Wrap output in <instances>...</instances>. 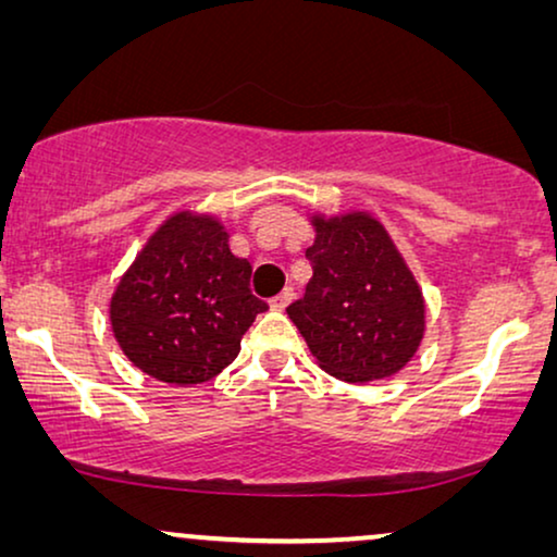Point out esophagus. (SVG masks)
<instances>
[{
	"instance_id": "34e87169",
	"label": "esophagus",
	"mask_w": 557,
	"mask_h": 557,
	"mask_svg": "<svg viewBox=\"0 0 557 557\" xmlns=\"http://www.w3.org/2000/svg\"><path fill=\"white\" fill-rule=\"evenodd\" d=\"M292 301H294V288H284V292L276 294V296H273V299H271V309L284 311Z\"/></svg>"
}]
</instances>
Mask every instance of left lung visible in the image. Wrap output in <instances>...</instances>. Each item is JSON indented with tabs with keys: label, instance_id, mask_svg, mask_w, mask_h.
I'll use <instances>...</instances> for the list:
<instances>
[{
	"label": "left lung",
	"instance_id": "8db88e82",
	"mask_svg": "<svg viewBox=\"0 0 557 557\" xmlns=\"http://www.w3.org/2000/svg\"><path fill=\"white\" fill-rule=\"evenodd\" d=\"M307 294L286 309L324 372L345 383L393 377L421 347L425 299L385 225L368 210L311 212Z\"/></svg>",
	"mask_w": 557,
	"mask_h": 557
}]
</instances>
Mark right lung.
<instances>
[{
	"label": "right lung",
	"instance_id": "1",
	"mask_svg": "<svg viewBox=\"0 0 557 557\" xmlns=\"http://www.w3.org/2000/svg\"><path fill=\"white\" fill-rule=\"evenodd\" d=\"M250 263L231 253L223 220L177 210L121 273L109 322L121 352L149 377L200 385L240 352L256 314L269 307L248 288Z\"/></svg>",
	"mask_w": 557,
	"mask_h": 557
}]
</instances>
